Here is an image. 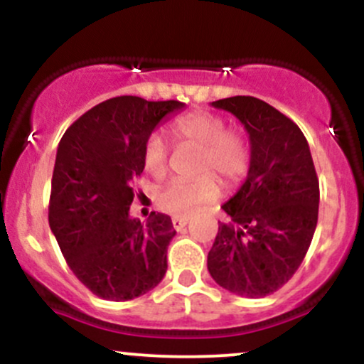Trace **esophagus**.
Returning a JSON list of instances; mask_svg holds the SVG:
<instances>
[{"label": "esophagus", "mask_w": 364, "mask_h": 364, "mask_svg": "<svg viewBox=\"0 0 364 364\" xmlns=\"http://www.w3.org/2000/svg\"><path fill=\"white\" fill-rule=\"evenodd\" d=\"M186 224H188V217H173V225L176 231H181Z\"/></svg>", "instance_id": "34e87169"}]
</instances>
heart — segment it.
<instances>
[{
  "label": "heart",
  "mask_w": 364,
  "mask_h": 364,
  "mask_svg": "<svg viewBox=\"0 0 364 364\" xmlns=\"http://www.w3.org/2000/svg\"><path fill=\"white\" fill-rule=\"evenodd\" d=\"M223 116L208 111H191L179 116L171 124V135L178 144L198 149L195 179H176L162 188L157 195V205L173 215H193L210 205L219 196V178L225 188L243 181L252 162L250 141L237 129L225 128ZM145 173L161 179L168 173V147L159 135H150L141 150Z\"/></svg>",
  "instance_id": "obj_1"
}]
</instances>
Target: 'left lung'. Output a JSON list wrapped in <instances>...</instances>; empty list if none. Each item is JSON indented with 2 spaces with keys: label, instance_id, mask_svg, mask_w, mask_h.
<instances>
[{
  "label": "left lung",
  "instance_id": "8db88e82",
  "mask_svg": "<svg viewBox=\"0 0 364 364\" xmlns=\"http://www.w3.org/2000/svg\"><path fill=\"white\" fill-rule=\"evenodd\" d=\"M235 114L250 139L248 176L223 205L207 269L224 289L263 298L301 265L318 220L320 188L308 141L298 124L250 95L212 102Z\"/></svg>",
  "mask_w": 364,
  "mask_h": 364
}]
</instances>
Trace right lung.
Returning a JSON list of instances; mask_svg holds the SVG:
<instances>
[{
    "label": "right lung",
    "mask_w": 364,
    "mask_h": 364,
    "mask_svg": "<svg viewBox=\"0 0 364 364\" xmlns=\"http://www.w3.org/2000/svg\"><path fill=\"white\" fill-rule=\"evenodd\" d=\"M183 107L135 95L107 99L75 121L58 145L49 228L72 272L99 298L128 301L164 279L176 235L171 217L152 212L141 224L129 205L145 140Z\"/></svg>",
    "instance_id": "right-lung-1"
}]
</instances>
